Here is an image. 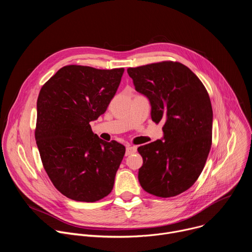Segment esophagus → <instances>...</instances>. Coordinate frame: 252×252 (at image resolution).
Masks as SVG:
<instances>
[{"instance_id": "esophagus-1", "label": "esophagus", "mask_w": 252, "mask_h": 252, "mask_svg": "<svg viewBox=\"0 0 252 252\" xmlns=\"http://www.w3.org/2000/svg\"><path fill=\"white\" fill-rule=\"evenodd\" d=\"M136 153V147L134 146H128L126 147V156H129Z\"/></svg>"}]
</instances>
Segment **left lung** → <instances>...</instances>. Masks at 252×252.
I'll return each mask as SVG.
<instances>
[{
    "instance_id": "1",
    "label": "left lung",
    "mask_w": 252,
    "mask_h": 252,
    "mask_svg": "<svg viewBox=\"0 0 252 252\" xmlns=\"http://www.w3.org/2000/svg\"><path fill=\"white\" fill-rule=\"evenodd\" d=\"M136 92L152 106V120L164 121L163 137L139 147L138 181L147 192L171 197L200 175L212 136V107L200 80L185 64L161 62L127 68Z\"/></svg>"
}]
</instances>
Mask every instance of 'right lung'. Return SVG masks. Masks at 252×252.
Listing matches in <instances>:
<instances>
[{
  "mask_svg": "<svg viewBox=\"0 0 252 252\" xmlns=\"http://www.w3.org/2000/svg\"><path fill=\"white\" fill-rule=\"evenodd\" d=\"M124 71L65 65L41 89L35 141L53 185L70 199L94 202L114 188L126 148L100 139L90 123L106 111Z\"/></svg>",
  "mask_w": 252,
  "mask_h": 252,
  "instance_id": "add662e5",
  "label": "right lung"
}]
</instances>
